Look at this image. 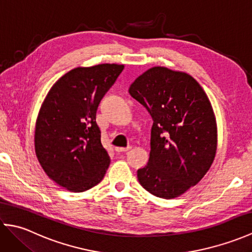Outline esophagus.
<instances>
[{
  "mask_svg": "<svg viewBox=\"0 0 252 252\" xmlns=\"http://www.w3.org/2000/svg\"><path fill=\"white\" fill-rule=\"evenodd\" d=\"M132 147L127 146V147H116V152L117 153H126L127 151H130Z\"/></svg>",
  "mask_w": 252,
  "mask_h": 252,
  "instance_id": "34e87169",
  "label": "esophagus"
}]
</instances>
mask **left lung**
<instances>
[{
    "mask_svg": "<svg viewBox=\"0 0 252 252\" xmlns=\"http://www.w3.org/2000/svg\"><path fill=\"white\" fill-rule=\"evenodd\" d=\"M129 93L154 120L149 160L137 170L138 182L163 199L183 195L216 157L218 127L210 100L189 73L160 66L137 77Z\"/></svg>",
    "mask_w": 252,
    "mask_h": 252,
    "instance_id": "8db88e82",
    "label": "left lung"
}]
</instances>
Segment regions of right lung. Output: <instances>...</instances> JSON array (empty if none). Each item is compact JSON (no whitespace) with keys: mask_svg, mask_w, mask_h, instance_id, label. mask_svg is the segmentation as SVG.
<instances>
[{"mask_svg":"<svg viewBox=\"0 0 252 252\" xmlns=\"http://www.w3.org/2000/svg\"><path fill=\"white\" fill-rule=\"evenodd\" d=\"M123 65L78 67L53 85L41 105L34 130V149L51 180L73 192L103 180L110 158L100 142L96 110Z\"/></svg>","mask_w":252,"mask_h":252,"instance_id":"obj_1","label":"right lung"}]
</instances>
